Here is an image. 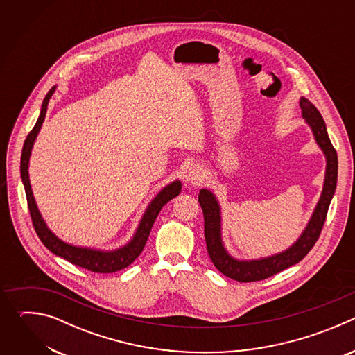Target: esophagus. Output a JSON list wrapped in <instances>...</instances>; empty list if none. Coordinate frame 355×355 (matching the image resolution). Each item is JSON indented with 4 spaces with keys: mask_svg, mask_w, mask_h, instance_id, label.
I'll use <instances>...</instances> for the list:
<instances>
[{
    "mask_svg": "<svg viewBox=\"0 0 355 355\" xmlns=\"http://www.w3.org/2000/svg\"><path fill=\"white\" fill-rule=\"evenodd\" d=\"M202 178H204V175H202V170L198 166H191V167L187 168V171H185V181L187 182L199 184L202 181Z\"/></svg>",
    "mask_w": 355,
    "mask_h": 355,
    "instance_id": "1",
    "label": "esophagus"
}]
</instances>
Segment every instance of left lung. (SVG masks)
<instances>
[{
  "label": "left lung",
  "instance_id": "1",
  "mask_svg": "<svg viewBox=\"0 0 355 355\" xmlns=\"http://www.w3.org/2000/svg\"><path fill=\"white\" fill-rule=\"evenodd\" d=\"M299 105L302 110V116L306 119L308 125L312 128L315 139L320 146V148L323 150L327 160V166H326L323 191L316 205V209L312 215V219L309 220L306 229L303 230V233L292 247L279 252V254L261 259V260L239 261L233 259L226 251L222 243L220 208H219L218 200L209 189L199 191L198 200L200 204L202 212H204L205 240H207V248L209 252V257L215 264V267L223 275L234 281H239V282L261 281L284 271L285 268L293 264H297L313 248L315 243L318 241L322 233L323 225L326 222L327 211L337 185V168H338L337 153L329 139L326 123L320 112L318 111V108L306 98H300Z\"/></svg>",
  "mask_w": 355,
  "mask_h": 355
}]
</instances>
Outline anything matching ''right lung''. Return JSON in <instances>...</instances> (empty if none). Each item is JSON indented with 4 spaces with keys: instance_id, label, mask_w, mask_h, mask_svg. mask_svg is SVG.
Masks as SVG:
<instances>
[{
    "instance_id": "add662e5",
    "label": "right lung",
    "mask_w": 355,
    "mask_h": 355,
    "mask_svg": "<svg viewBox=\"0 0 355 355\" xmlns=\"http://www.w3.org/2000/svg\"><path fill=\"white\" fill-rule=\"evenodd\" d=\"M56 87L50 89L42 104V111L37 118V122L35 123L33 129L29 132L28 137L25 139L24 148H22V156H21V177L22 182L25 187V193H26V200H28V208L29 214L32 218V223L35 227L36 234L39 236L40 241L46 245L47 250H50L53 254L70 261L74 266H78L81 268H85L91 272H99V274H111L121 271L126 267H129L143 251L146 241L148 239L150 230L153 227V223L160 214L162 208L167 204L168 200L175 198L181 192V182L174 181L166 188H163L159 195L150 202V205L147 207L140 225L133 236V239L122 248H118L115 251H99V250H92V248H84V247H76L71 244H67L62 241L59 237H56L52 232H50L42 219L37 207L35 204V199L32 195L31 189V182H29V175H28V164H29V157H31V151L33 147V141L42 128V123L46 116L47 111V104L49 99L55 92Z\"/></svg>"
}]
</instances>
